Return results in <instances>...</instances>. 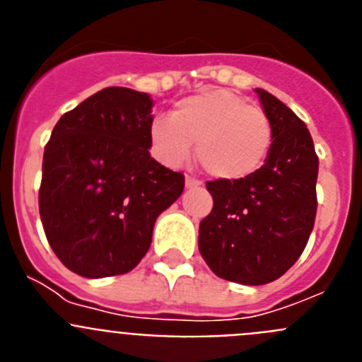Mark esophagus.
<instances>
[{"mask_svg":"<svg viewBox=\"0 0 362 362\" xmlns=\"http://www.w3.org/2000/svg\"><path fill=\"white\" fill-rule=\"evenodd\" d=\"M185 185H187V188H197V187H201V181L199 179H196V177H187L185 179Z\"/></svg>","mask_w":362,"mask_h":362,"instance_id":"esophagus-1","label":"esophagus"}]
</instances>
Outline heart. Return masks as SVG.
<instances>
[{
    "instance_id": "b5f03b06",
    "label": "heart",
    "mask_w": 362,
    "mask_h": 362,
    "mask_svg": "<svg viewBox=\"0 0 362 362\" xmlns=\"http://www.w3.org/2000/svg\"><path fill=\"white\" fill-rule=\"evenodd\" d=\"M148 139L163 165H185L197 143V159L212 177L243 181L267 161L274 129L261 108L216 88L181 99L172 116L153 117Z\"/></svg>"
}]
</instances>
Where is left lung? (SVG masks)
<instances>
[{"instance_id":"left-lung-1","label":"left lung","mask_w":362,"mask_h":362,"mask_svg":"<svg viewBox=\"0 0 362 362\" xmlns=\"http://www.w3.org/2000/svg\"><path fill=\"white\" fill-rule=\"evenodd\" d=\"M274 129L264 165L243 181H209L214 209L199 225V252L217 277L241 284L279 279L305 250L317 212L319 159L306 124L255 88Z\"/></svg>"}]
</instances>
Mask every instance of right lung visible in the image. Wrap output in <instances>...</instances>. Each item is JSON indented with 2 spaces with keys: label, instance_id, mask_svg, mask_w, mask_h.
Listing matches in <instances>:
<instances>
[{
  "label": "right lung",
  "instance_id": "1",
  "mask_svg": "<svg viewBox=\"0 0 362 362\" xmlns=\"http://www.w3.org/2000/svg\"><path fill=\"white\" fill-rule=\"evenodd\" d=\"M153 101L108 86L63 114L43 153L40 216L69 270L88 279L121 276L148 252L156 219L185 177L150 158Z\"/></svg>",
  "mask_w": 362,
  "mask_h": 362
}]
</instances>
